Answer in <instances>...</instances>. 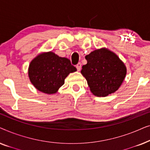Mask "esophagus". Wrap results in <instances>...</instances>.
<instances>
[{
	"label": "esophagus",
	"mask_w": 150,
	"mask_h": 150,
	"mask_svg": "<svg viewBox=\"0 0 150 150\" xmlns=\"http://www.w3.org/2000/svg\"><path fill=\"white\" fill-rule=\"evenodd\" d=\"M76 67L77 70L78 71H80V70H81V63H79L76 65Z\"/></svg>",
	"instance_id": "esophagus-1"
}]
</instances>
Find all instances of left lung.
Segmentation results:
<instances>
[{"label":"left lung","mask_w":150,"mask_h":150,"mask_svg":"<svg viewBox=\"0 0 150 150\" xmlns=\"http://www.w3.org/2000/svg\"><path fill=\"white\" fill-rule=\"evenodd\" d=\"M85 59L87 63L83 65L81 74L93 95L105 97L120 88L127 71L117 55L103 48L91 52Z\"/></svg>","instance_id":"obj_1"}]
</instances>
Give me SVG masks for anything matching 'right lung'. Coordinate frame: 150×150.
Masks as SVG:
<instances>
[{"instance_id":"right-lung-1","label":"right lung","mask_w":150,"mask_h":150,"mask_svg":"<svg viewBox=\"0 0 150 150\" xmlns=\"http://www.w3.org/2000/svg\"><path fill=\"white\" fill-rule=\"evenodd\" d=\"M76 68L70 61L52 52H44L33 59L28 67V76L37 89L47 94L57 93L65 79Z\"/></svg>"}]
</instances>
